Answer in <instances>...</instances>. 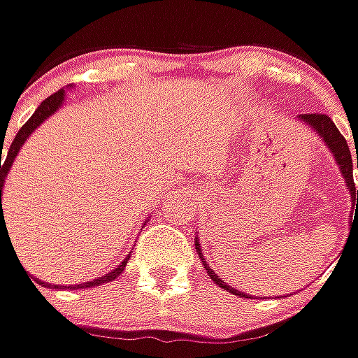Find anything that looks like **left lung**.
Returning a JSON list of instances; mask_svg holds the SVG:
<instances>
[{"instance_id": "obj_1", "label": "left lung", "mask_w": 358, "mask_h": 358, "mask_svg": "<svg viewBox=\"0 0 358 358\" xmlns=\"http://www.w3.org/2000/svg\"><path fill=\"white\" fill-rule=\"evenodd\" d=\"M300 119H302V123L310 125L318 136L322 137L326 145L330 148V152H332V156H334V159H336V164L341 166V174H343V178L347 180V186H348V190H350V199H352V202H357V208H358V190L355 188V180H352V166H355V159L350 158V150H348L347 139L343 137V134L338 131V127L332 123V119H330L328 115H322V113H304V115H300ZM357 168H358V150H357ZM194 245H196L200 262H202L204 269H206V273L210 275V280H213L215 284L219 285V287H222V289H227V292H231V294H235V296L249 298V296H245V294L239 292V289H233L231 285L224 284V280H221V278H219V275L208 267V263L204 262L199 241L194 243Z\"/></svg>"}]
</instances>
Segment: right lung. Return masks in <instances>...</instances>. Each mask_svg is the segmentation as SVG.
<instances>
[{"instance_id":"obj_1","label":"right lung","mask_w":358,"mask_h":358,"mask_svg":"<svg viewBox=\"0 0 358 358\" xmlns=\"http://www.w3.org/2000/svg\"><path fill=\"white\" fill-rule=\"evenodd\" d=\"M64 103V89H60V91H56L54 95H50L48 99H44L42 103H40V107L36 109V113H34L24 125H22V129L17 131V136L13 137V141H11L10 150H8V156H6V162L1 164L0 162V206H1V196H3V184H6V178H8V172H10L11 164H13V159H15V156H17V152H20V148L26 143V139L30 137V134H32L34 129L44 121V119H48V117L52 115L56 109H60V105ZM3 150V148H1ZM1 150H0V156H1ZM1 213H3V208H1ZM3 215H1L0 219V229L3 227ZM127 259L129 257H125L123 262L117 265L115 269L111 271V273H105L103 278H96V280H93V282H87V284H78V285H69V287H93V285H99V284H107V282H113L119 273H123V269H125V265H127ZM60 287H66V285H60Z\"/></svg>"}]
</instances>
